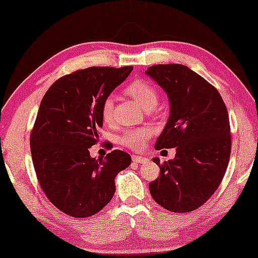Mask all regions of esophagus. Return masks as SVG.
<instances>
[{
	"mask_svg": "<svg viewBox=\"0 0 258 258\" xmlns=\"http://www.w3.org/2000/svg\"><path fill=\"white\" fill-rule=\"evenodd\" d=\"M132 161L136 163H144V162H147L148 159H145V157H142V156H135V155H133Z\"/></svg>",
	"mask_w": 258,
	"mask_h": 258,
	"instance_id": "obj_1",
	"label": "esophagus"
}]
</instances>
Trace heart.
Returning <instances> with one entry per match:
<instances>
[{
    "label": "heart",
    "mask_w": 258,
    "mask_h": 258,
    "mask_svg": "<svg viewBox=\"0 0 258 258\" xmlns=\"http://www.w3.org/2000/svg\"><path fill=\"white\" fill-rule=\"evenodd\" d=\"M126 95L135 99L143 109L151 110L159 103V91L153 84L145 80H136L126 86ZM114 102L111 97L103 99L101 104V116L104 122H109L113 119ZM150 136V132L147 128H133L127 130L120 137V143L132 150H142L144 148L145 142Z\"/></svg>",
    "instance_id": "obj_1"
}]
</instances>
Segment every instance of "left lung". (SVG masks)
<instances>
[{"label":"left lung","instance_id":"8db88e82","mask_svg":"<svg viewBox=\"0 0 258 258\" xmlns=\"http://www.w3.org/2000/svg\"><path fill=\"white\" fill-rule=\"evenodd\" d=\"M164 90L170 114L155 149L176 148L149 184L164 209L188 213L203 206L221 184L231 156V128L225 102L212 84L184 64H155L147 70Z\"/></svg>","mask_w":258,"mask_h":258}]
</instances>
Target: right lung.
I'll use <instances>...</instances> for the list:
<instances>
[{
	"label": "right lung",
	"mask_w": 258,
	"mask_h": 258,
	"mask_svg": "<svg viewBox=\"0 0 258 258\" xmlns=\"http://www.w3.org/2000/svg\"><path fill=\"white\" fill-rule=\"evenodd\" d=\"M90 67L57 79L40 102L30 137L37 179L48 200L73 218L95 215L115 194V176L131 164L125 151L90 156L103 126L101 104L132 72Z\"/></svg>",
	"instance_id": "right-lung-1"
}]
</instances>
